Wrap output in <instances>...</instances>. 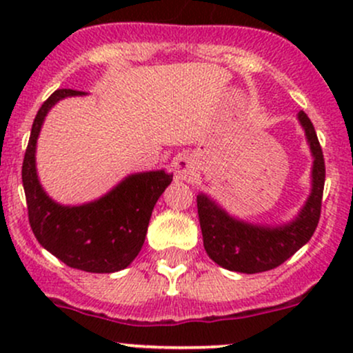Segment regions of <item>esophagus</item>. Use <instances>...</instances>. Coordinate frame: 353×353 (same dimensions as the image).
Here are the masks:
<instances>
[{"mask_svg": "<svg viewBox=\"0 0 353 353\" xmlns=\"http://www.w3.org/2000/svg\"><path fill=\"white\" fill-rule=\"evenodd\" d=\"M174 171H176L177 179L189 181L196 174V163L190 156H179L174 161Z\"/></svg>", "mask_w": 353, "mask_h": 353, "instance_id": "obj_1", "label": "esophagus"}]
</instances>
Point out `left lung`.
Returning a JSON list of instances; mask_svg holds the SVG:
<instances>
[{"label": "left lung", "mask_w": 353, "mask_h": 353, "mask_svg": "<svg viewBox=\"0 0 353 353\" xmlns=\"http://www.w3.org/2000/svg\"><path fill=\"white\" fill-rule=\"evenodd\" d=\"M299 119L305 129L314 154V169L312 194L294 222L282 228H259L245 224L228 216L204 194L197 196V214L204 249L209 257L224 269L242 274L272 270L305 245L317 229L325 184V161L309 116L301 111Z\"/></svg>", "instance_id": "8db88e82"}]
</instances>
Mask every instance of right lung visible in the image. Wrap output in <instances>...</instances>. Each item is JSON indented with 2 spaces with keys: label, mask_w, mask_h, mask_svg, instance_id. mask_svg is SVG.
<instances>
[{
  "label": "right lung",
  "mask_w": 353,
  "mask_h": 353,
  "mask_svg": "<svg viewBox=\"0 0 353 353\" xmlns=\"http://www.w3.org/2000/svg\"><path fill=\"white\" fill-rule=\"evenodd\" d=\"M81 94L84 92L58 89L34 117L21 169L28 219L39 244L66 265L84 272H117L139 254L154 205L171 184L172 176L164 171L134 174L108 196L78 208H63L52 202L36 176V139L52 104Z\"/></svg>",
  "instance_id": "obj_1"
}]
</instances>
